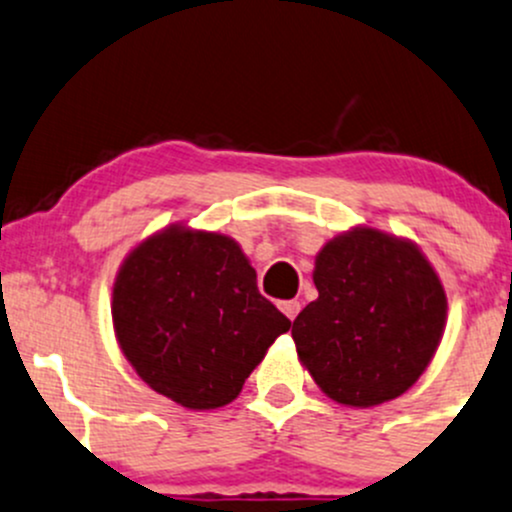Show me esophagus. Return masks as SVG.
<instances>
[{"mask_svg":"<svg viewBox=\"0 0 512 512\" xmlns=\"http://www.w3.org/2000/svg\"><path fill=\"white\" fill-rule=\"evenodd\" d=\"M279 309H282V314L287 316L289 321H294L299 316L301 304H299V301H282V304H279Z\"/></svg>","mask_w":512,"mask_h":512,"instance_id":"1","label":"esophagus"}]
</instances>
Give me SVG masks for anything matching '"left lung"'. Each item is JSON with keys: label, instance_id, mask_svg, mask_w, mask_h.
I'll return each instance as SVG.
<instances>
[{"label": "left lung", "instance_id": "8db88e82", "mask_svg": "<svg viewBox=\"0 0 512 512\" xmlns=\"http://www.w3.org/2000/svg\"><path fill=\"white\" fill-rule=\"evenodd\" d=\"M319 299L294 319L301 365L331 400L375 407L417 383L446 326V294L417 245L353 228L316 255Z\"/></svg>", "mask_w": 512, "mask_h": 512}]
</instances>
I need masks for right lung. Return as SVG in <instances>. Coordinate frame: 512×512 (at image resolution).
<instances>
[{
	"label": "right lung",
	"mask_w": 512,
	"mask_h": 512,
	"mask_svg": "<svg viewBox=\"0 0 512 512\" xmlns=\"http://www.w3.org/2000/svg\"><path fill=\"white\" fill-rule=\"evenodd\" d=\"M112 324L152 390L186 410H215L240 395L292 321L262 297L233 238L169 225L122 262Z\"/></svg>",
	"instance_id": "obj_1"
}]
</instances>
